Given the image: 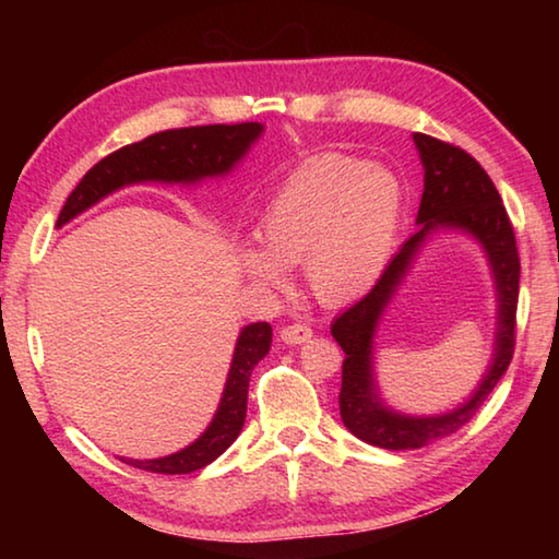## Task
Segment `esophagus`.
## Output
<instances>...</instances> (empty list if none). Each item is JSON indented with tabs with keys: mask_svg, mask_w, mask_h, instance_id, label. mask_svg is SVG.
<instances>
[{
	"mask_svg": "<svg viewBox=\"0 0 559 559\" xmlns=\"http://www.w3.org/2000/svg\"><path fill=\"white\" fill-rule=\"evenodd\" d=\"M310 335H313V328L306 325V323H293V325L281 328V340L286 345L306 343V340H310Z\"/></svg>",
	"mask_w": 559,
	"mask_h": 559,
	"instance_id": "34e87169",
	"label": "esophagus"
}]
</instances>
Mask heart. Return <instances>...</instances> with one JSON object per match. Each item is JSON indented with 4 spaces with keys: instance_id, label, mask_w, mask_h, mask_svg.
I'll return each instance as SVG.
<instances>
[{
    "instance_id": "1",
    "label": "heart",
    "mask_w": 559,
    "mask_h": 559,
    "mask_svg": "<svg viewBox=\"0 0 559 559\" xmlns=\"http://www.w3.org/2000/svg\"><path fill=\"white\" fill-rule=\"evenodd\" d=\"M402 219V187L365 159H306L269 202L259 222L263 249L236 253L241 271L263 290L286 288V269L302 263L310 290L345 302L380 278Z\"/></svg>"
}]
</instances>
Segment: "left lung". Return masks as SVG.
I'll return each mask as SVG.
<instances>
[{
	"label": "left lung",
	"mask_w": 559,
	"mask_h": 559,
	"mask_svg": "<svg viewBox=\"0 0 559 559\" xmlns=\"http://www.w3.org/2000/svg\"><path fill=\"white\" fill-rule=\"evenodd\" d=\"M414 145L424 165V194L416 214L419 231L404 241L374 288L335 318L330 333L343 347V390L340 416L345 427L372 447L404 451L449 437L468 424L506 374L515 349V313L520 290V259L515 231L486 169L466 150L414 132ZM437 228L471 233L485 246L499 290V330L491 367L477 392L459 411L439 417H406L384 407L376 394L371 372V337L376 323L399 287L405 271L428 234Z\"/></svg>",
	"instance_id": "left-lung-1"
}]
</instances>
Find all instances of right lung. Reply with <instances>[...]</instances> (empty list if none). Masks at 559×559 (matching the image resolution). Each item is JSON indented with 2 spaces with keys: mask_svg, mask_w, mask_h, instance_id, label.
<instances>
[{
  "mask_svg": "<svg viewBox=\"0 0 559 559\" xmlns=\"http://www.w3.org/2000/svg\"><path fill=\"white\" fill-rule=\"evenodd\" d=\"M263 132L261 122H236V126H197L155 132L140 143H132L103 157L93 165L66 200L56 226L86 212L116 189L135 182H182L192 185L204 177H219L239 163ZM271 325L253 323L241 330L236 340L231 370L214 419L206 431L187 449L163 459H122L132 468L150 473H192L210 466L214 459L231 447L241 433L246 419L251 370L271 349Z\"/></svg>",
  "mask_w": 559,
  "mask_h": 559,
  "instance_id": "obj_1",
  "label": "right lung"
}]
</instances>
